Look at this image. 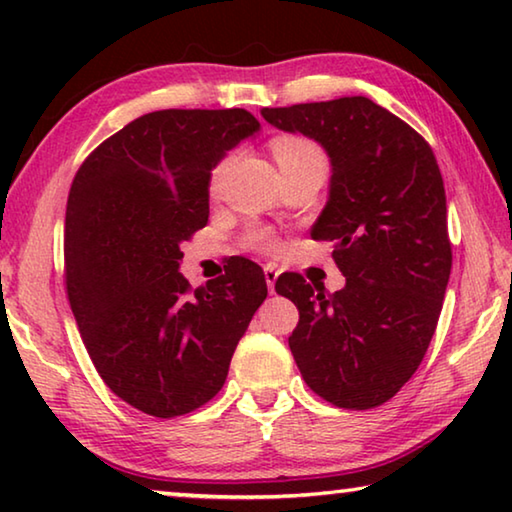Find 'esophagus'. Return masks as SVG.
<instances>
[{
    "label": "esophagus",
    "mask_w": 512,
    "mask_h": 512,
    "mask_svg": "<svg viewBox=\"0 0 512 512\" xmlns=\"http://www.w3.org/2000/svg\"><path fill=\"white\" fill-rule=\"evenodd\" d=\"M277 268L273 264H266L264 266V277H266V284H268V291L275 293V280H277Z\"/></svg>",
    "instance_id": "obj_1"
}]
</instances>
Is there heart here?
<instances>
[{
	"instance_id": "heart-1",
	"label": "heart",
	"mask_w": 512,
	"mask_h": 512,
	"mask_svg": "<svg viewBox=\"0 0 512 512\" xmlns=\"http://www.w3.org/2000/svg\"><path fill=\"white\" fill-rule=\"evenodd\" d=\"M273 155H275V162L280 171H296V169H305V167H320L325 169L327 167V160H325V153L323 149L316 142L307 140V137H300V135H282V137H275L273 144ZM225 169V162L219 164L214 171V180L216 183L219 176ZM246 244L255 250H262V253H277L280 250V241L273 237L271 230L266 228H253L248 230L246 235Z\"/></svg>"
}]
</instances>
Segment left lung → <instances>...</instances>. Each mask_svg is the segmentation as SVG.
Segmentation results:
<instances>
[{
	"instance_id": "obj_1",
	"label": "left lung",
	"mask_w": 512,
	"mask_h": 512,
	"mask_svg": "<svg viewBox=\"0 0 512 512\" xmlns=\"http://www.w3.org/2000/svg\"><path fill=\"white\" fill-rule=\"evenodd\" d=\"M332 162L311 239L334 241L345 275L327 293L300 273L275 291L300 311L289 348L302 379L339 409L366 411L400 391L427 354L452 273L445 185L427 140L366 97L264 108Z\"/></svg>"
}]
</instances>
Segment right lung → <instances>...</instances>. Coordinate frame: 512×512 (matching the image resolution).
<instances>
[{
    "mask_svg": "<svg viewBox=\"0 0 512 512\" xmlns=\"http://www.w3.org/2000/svg\"><path fill=\"white\" fill-rule=\"evenodd\" d=\"M259 121L244 108L155 110L103 140L65 212V287L94 368L137 411L176 418L221 391L266 277L241 257L192 289L180 244L210 216V171Z\"/></svg>",
    "mask_w": 512,
    "mask_h": 512,
    "instance_id": "right-lung-1",
    "label": "right lung"
}]
</instances>
